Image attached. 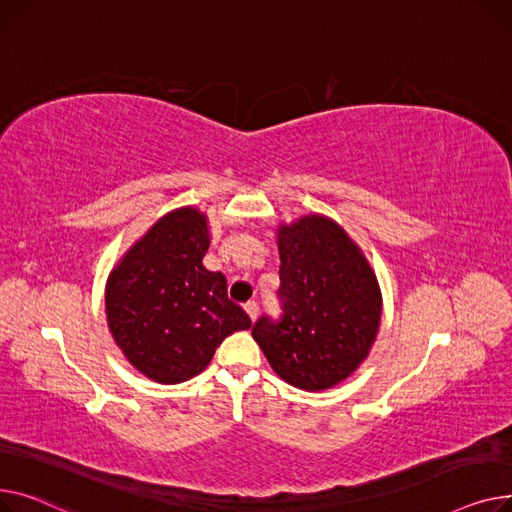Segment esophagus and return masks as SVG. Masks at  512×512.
<instances>
[{"mask_svg": "<svg viewBox=\"0 0 512 512\" xmlns=\"http://www.w3.org/2000/svg\"><path fill=\"white\" fill-rule=\"evenodd\" d=\"M244 310L248 312V316H250V320L254 322L256 320V316H258V304L256 302H248L246 306H244Z\"/></svg>", "mask_w": 512, "mask_h": 512, "instance_id": "34e87169", "label": "esophagus"}]
</instances>
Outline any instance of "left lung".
Wrapping results in <instances>:
<instances>
[{
  "instance_id": "8db88e82",
  "label": "left lung",
  "mask_w": 512,
  "mask_h": 512,
  "mask_svg": "<svg viewBox=\"0 0 512 512\" xmlns=\"http://www.w3.org/2000/svg\"><path fill=\"white\" fill-rule=\"evenodd\" d=\"M277 244L283 314L258 318L252 337L291 386L310 393L333 388L376 341L382 314L376 275L345 229L322 215L281 225Z\"/></svg>"
}]
</instances>
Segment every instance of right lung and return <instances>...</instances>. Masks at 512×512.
I'll use <instances>...</instances> for the list:
<instances>
[{
	"label": "right lung",
	"mask_w": 512,
	"mask_h": 512,
	"mask_svg": "<svg viewBox=\"0 0 512 512\" xmlns=\"http://www.w3.org/2000/svg\"><path fill=\"white\" fill-rule=\"evenodd\" d=\"M208 244L206 215L194 206L175 208L138 239L107 279L111 337L150 380L194 378L225 337L252 326L227 297L223 273L204 268Z\"/></svg>",
	"instance_id": "obj_1"
}]
</instances>
